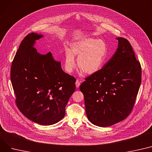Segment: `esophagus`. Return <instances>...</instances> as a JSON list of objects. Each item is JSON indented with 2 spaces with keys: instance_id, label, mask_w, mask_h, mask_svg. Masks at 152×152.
<instances>
[{
  "instance_id": "obj_1",
  "label": "esophagus",
  "mask_w": 152,
  "mask_h": 152,
  "mask_svg": "<svg viewBox=\"0 0 152 152\" xmlns=\"http://www.w3.org/2000/svg\"><path fill=\"white\" fill-rule=\"evenodd\" d=\"M75 84H76V88H79V87L80 86V82H79V80H76V81Z\"/></svg>"
}]
</instances>
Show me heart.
I'll return each mask as SVG.
<instances>
[{
	"instance_id": "heart-1",
	"label": "heart",
	"mask_w": 152,
	"mask_h": 152,
	"mask_svg": "<svg viewBox=\"0 0 152 152\" xmlns=\"http://www.w3.org/2000/svg\"><path fill=\"white\" fill-rule=\"evenodd\" d=\"M107 56V46L103 40L92 38L77 40L66 51L64 68L68 73H72L76 65L75 57H77L78 67L85 73L93 75L102 68Z\"/></svg>"
}]
</instances>
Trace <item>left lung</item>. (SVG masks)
<instances>
[{
	"label": "left lung",
	"mask_w": 152,
	"mask_h": 152,
	"mask_svg": "<svg viewBox=\"0 0 152 152\" xmlns=\"http://www.w3.org/2000/svg\"><path fill=\"white\" fill-rule=\"evenodd\" d=\"M118 48L98 72L80 86L87 117L98 126L121 122L132 110L141 83V66L128 40L116 38Z\"/></svg>",
	"instance_id": "left-lung-1"
}]
</instances>
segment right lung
<instances>
[{"label": "right lung", "mask_w": 152, "mask_h": 152, "mask_svg": "<svg viewBox=\"0 0 152 152\" xmlns=\"http://www.w3.org/2000/svg\"><path fill=\"white\" fill-rule=\"evenodd\" d=\"M43 37L32 32L21 42L13 60L10 77L16 105L32 122L53 125L65 114V107L76 89V79L65 73L50 53L41 54L34 48Z\"/></svg>", "instance_id": "add662e5"}]
</instances>
